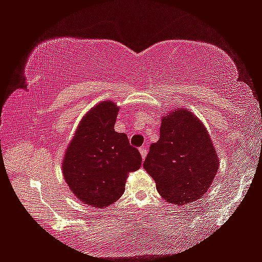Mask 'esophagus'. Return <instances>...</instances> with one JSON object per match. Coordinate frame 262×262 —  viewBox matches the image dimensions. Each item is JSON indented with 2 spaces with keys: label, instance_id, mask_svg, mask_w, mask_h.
<instances>
[{
  "label": "esophagus",
  "instance_id": "34e87169",
  "mask_svg": "<svg viewBox=\"0 0 262 262\" xmlns=\"http://www.w3.org/2000/svg\"><path fill=\"white\" fill-rule=\"evenodd\" d=\"M147 153H148V146L147 144H144V146L140 147V154H141L142 159H144L147 156Z\"/></svg>",
  "mask_w": 262,
  "mask_h": 262
}]
</instances>
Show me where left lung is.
I'll use <instances>...</instances> for the list:
<instances>
[{
    "label": "left lung",
    "instance_id": "left-lung-1",
    "mask_svg": "<svg viewBox=\"0 0 262 262\" xmlns=\"http://www.w3.org/2000/svg\"><path fill=\"white\" fill-rule=\"evenodd\" d=\"M143 167L167 202L185 205L207 192L219 160L204 124L180 109L162 119L160 139L150 144Z\"/></svg>",
    "mask_w": 262,
    "mask_h": 262
}]
</instances>
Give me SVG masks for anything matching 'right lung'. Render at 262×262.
Instances as JSON below:
<instances>
[{
	"instance_id": "1",
	"label": "right lung",
	"mask_w": 262,
	"mask_h": 262,
	"mask_svg": "<svg viewBox=\"0 0 262 262\" xmlns=\"http://www.w3.org/2000/svg\"><path fill=\"white\" fill-rule=\"evenodd\" d=\"M119 108L96 104L82 119L62 163L70 189L87 205L104 208L124 192L128 175L141 167L139 149L124 133L114 130Z\"/></svg>"
}]
</instances>
